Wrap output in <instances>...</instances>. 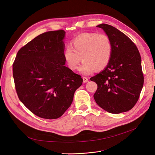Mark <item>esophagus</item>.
<instances>
[{
    "instance_id": "obj_1",
    "label": "esophagus",
    "mask_w": 155,
    "mask_h": 155,
    "mask_svg": "<svg viewBox=\"0 0 155 155\" xmlns=\"http://www.w3.org/2000/svg\"><path fill=\"white\" fill-rule=\"evenodd\" d=\"M83 83H87V81H88V78L87 77L83 76Z\"/></svg>"
}]
</instances>
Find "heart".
Listing matches in <instances>:
<instances>
[{
  "mask_svg": "<svg viewBox=\"0 0 155 155\" xmlns=\"http://www.w3.org/2000/svg\"><path fill=\"white\" fill-rule=\"evenodd\" d=\"M112 54V45L109 36L97 32L84 33L74 39L70 46L65 48L63 57L68 67L72 70L79 68L85 75L92 73L96 68L100 70L109 64Z\"/></svg>",
  "mask_w": 155,
  "mask_h": 155,
  "instance_id": "obj_1",
  "label": "heart"
}]
</instances>
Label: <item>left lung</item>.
Listing matches in <instances>:
<instances>
[{"label":"left lung","mask_w":155,"mask_h":155,"mask_svg":"<svg viewBox=\"0 0 155 155\" xmlns=\"http://www.w3.org/2000/svg\"><path fill=\"white\" fill-rule=\"evenodd\" d=\"M101 28L112 45L110 61L91 80L96 83V104L112 114L130 110L137 104L143 85L141 57L137 46L124 33L107 24Z\"/></svg>","instance_id":"1"}]
</instances>
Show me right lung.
I'll return each mask as SVG.
<instances>
[{
	"label": "right lung",
	"instance_id": "1",
	"mask_svg": "<svg viewBox=\"0 0 155 155\" xmlns=\"http://www.w3.org/2000/svg\"><path fill=\"white\" fill-rule=\"evenodd\" d=\"M64 35L59 30L38 35L18 51L13 63L18 98L42 118L61 116L83 83L80 75L64 66Z\"/></svg>",
	"mask_w": 155,
	"mask_h": 155
}]
</instances>
